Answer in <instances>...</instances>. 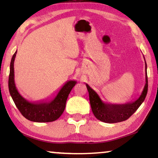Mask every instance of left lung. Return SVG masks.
<instances>
[{"label":"left lung","mask_w":158,"mask_h":158,"mask_svg":"<svg viewBox=\"0 0 158 158\" xmlns=\"http://www.w3.org/2000/svg\"><path fill=\"white\" fill-rule=\"evenodd\" d=\"M85 85L89 94V100L92 111L97 119L109 124L123 122L128 119L137 111L145 99L148 88L147 63L145 62V85L139 98L134 101L127 102L124 104H111L104 103L94 90H93L88 84Z\"/></svg>","instance_id":"left-lung-1"}]
</instances>
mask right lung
<instances>
[{
    "label": "right lung",
    "instance_id": "obj_1",
    "mask_svg": "<svg viewBox=\"0 0 158 158\" xmlns=\"http://www.w3.org/2000/svg\"><path fill=\"white\" fill-rule=\"evenodd\" d=\"M17 51L13 55L10 64L8 89L13 101L21 114L28 120L34 122H51L57 120L65 109L67 99L77 82L68 81L59 90L55 98L50 101L30 102L19 94L14 81V60Z\"/></svg>",
    "mask_w": 158,
    "mask_h": 158
}]
</instances>
